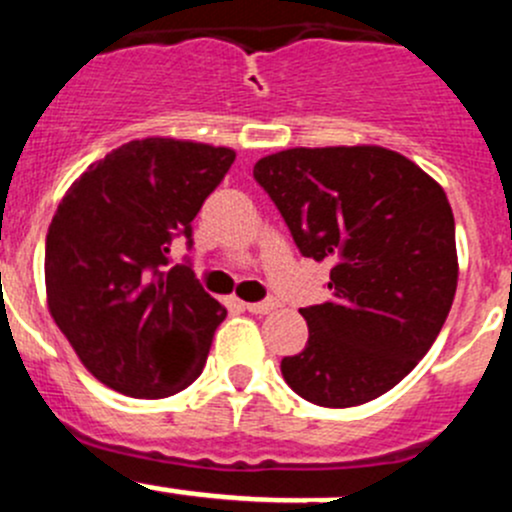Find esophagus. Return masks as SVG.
<instances>
[{
	"label": "esophagus",
	"instance_id": "obj_1",
	"mask_svg": "<svg viewBox=\"0 0 512 512\" xmlns=\"http://www.w3.org/2000/svg\"><path fill=\"white\" fill-rule=\"evenodd\" d=\"M247 310L252 312V315H267V312H272L277 307L275 300H265V302H245Z\"/></svg>",
	"mask_w": 512,
	"mask_h": 512
}]
</instances>
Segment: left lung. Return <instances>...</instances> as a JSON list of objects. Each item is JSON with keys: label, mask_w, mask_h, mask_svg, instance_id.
I'll return each instance as SVG.
<instances>
[{"label": "left lung", "mask_w": 512, "mask_h": 512, "mask_svg": "<svg viewBox=\"0 0 512 512\" xmlns=\"http://www.w3.org/2000/svg\"><path fill=\"white\" fill-rule=\"evenodd\" d=\"M305 257L332 262V297L302 307L305 350L280 365L307 403L352 408L388 393L440 335L458 290L443 187L377 145L292 147L255 165Z\"/></svg>", "instance_id": "1"}]
</instances>
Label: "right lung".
<instances>
[{
  "mask_svg": "<svg viewBox=\"0 0 512 512\" xmlns=\"http://www.w3.org/2000/svg\"><path fill=\"white\" fill-rule=\"evenodd\" d=\"M235 150L145 137L92 162L67 190L44 247L47 310L79 362L122 395L160 400L197 380L225 305L190 267L165 270L175 235Z\"/></svg>",
  "mask_w": 512,
  "mask_h": 512,
  "instance_id": "right-lung-1",
  "label": "right lung"
}]
</instances>
